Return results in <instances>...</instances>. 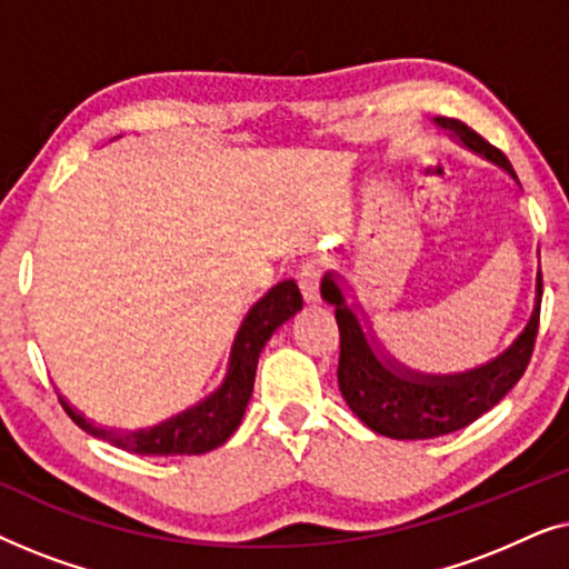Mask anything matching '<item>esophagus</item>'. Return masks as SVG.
<instances>
[{
  "label": "esophagus",
  "mask_w": 569,
  "mask_h": 569,
  "mask_svg": "<svg viewBox=\"0 0 569 569\" xmlns=\"http://www.w3.org/2000/svg\"><path fill=\"white\" fill-rule=\"evenodd\" d=\"M298 284H300V292H302V298H306V302L318 300V290H321V267H318L316 261L302 263L298 271Z\"/></svg>",
  "instance_id": "obj_1"
}]
</instances>
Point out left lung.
Instances as JSON below:
<instances>
[{
  "mask_svg": "<svg viewBox=\"0 0 569 569\" xmlns=\"http://www.w3.org/2000/svg\"><path fill=\"white\" fill-rule=\"evenodd\" d=\"M435 123L448 129L458 142L469 150L485 154L487 160L508 170L516 178L510 160L479 137L477 131L466 127L458 119H435ZM541 269L536 271V300L531 321L512 345L497 355L492 362L481 368L456 372V376H422L411 372L403 365L393 362L383 352L380 358L365 337L360 318L345 302L341 287L331 274L323 277L321 295L326 302L337 308L339 323V391L349 403V409L370 427L372 432L386 435L393 440H427L440 435L456 432L471 425L495 403L505 399V393L523 378L531 362L536 333H539V310H541Z\"/></svg>",
  "mask_w": 569,
  "mask_h": 569,
  "instance_id": "8db88e82",
  "label": "left lung"
}]
</instances>
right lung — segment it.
Here are the masks:
<instances>
[{"instance_id": "add662e5", "label": "right lung", "mask_w": 569, "mask_h": 569, "mask_svg": "<svg viewBox=\"0 0 569 569\" xmlns=\"http://www.w3.org/2000/svg\"><path fill=\"white\" fill-rule=\"evenodd\" d=\"M302 308V295L298 284L292 279L279 282L248 310L246 321L240 323L238 337L232 341L230 349V365L228 376H224L222 386L217 388L212 396H207L204 401H199L197 407L181 411V415L168 419L150 430H137V432H119V430H103L88 422L82 415L69 407L61 399V407L72 422L80 430L90 432L92 438H100L111 446L129 450V453L139 456H199L207 450L220 448L232 432L238 430L240 419L246 415L248 401L253 393V380H256V365H259L261 349L267 347L279 326L287 318H292Z\"/></svg>"}]
</instances>
